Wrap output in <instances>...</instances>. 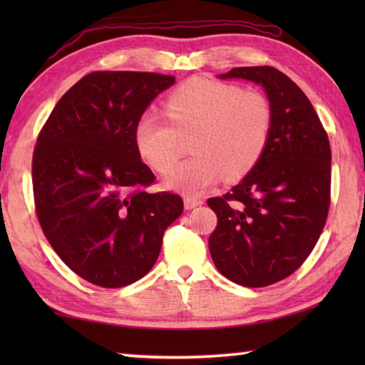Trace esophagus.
Listing matches in <instances>:
<instances>
[{"label":"esophagus","mask_w":365,"mask_h":365,"mask_svg":"<svg viewBox=\"0 0 365 365\" xmlns=\"http://www.w3.org/2000/svg\"><path fill=\"white\" fill-rule=\"evenodd\" d=\"M183 202H185V209H195L196 206H201L202 205V200H200V197L187 196L183 200Z\"/></svg>","instance_id":"esophagus-1"}]
</instances>
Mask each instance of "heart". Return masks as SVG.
Segmentation results:
<instances>
[{"label": "heart", "mask_w": 365, "mask_h": 365, "mask_svg": "<svg viewBox=\"0 0 365 365\" xmlns=\"http://www.w3.org/2000/svg\"><path fill=\"white\" fill-rule=\"evenodd\" d=\"M170 123L145 114L135 123V146L150 168L169 172L180 158V137L193 133V158L170 172L168 187L197 195L220 177L240 180L256 168L269 145L274 110L259 91L207 78H191L164 103Z\"/></svg>", "instance_id": "heart-1"}]
</instances>
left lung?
I'll return each mask as SVG.
<instances>
[{
    "label": "left lung",
    "instance_id": "left-lung-1",
    "mask_svg": "<svg viewBox=\"0 0 365 365\" xmlns=\"http://www.w3.org/2000/svg\"><path fill=\"white\" fill-rule=\"evenodd\" d=\"M219 77L262 85L274 110L269 145L256 168L232 191L207 200L217 215L209 237L215 267L238 285L261 288L299 269L324 230L330 141L307 96L275 67H235Z\"/></svg>",
    "mask_w": 365,
    "mask_h": 365
}]
</instances>
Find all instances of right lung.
<instances>
[{
  "label": "right lung",
  "mask_w": 365,
  "mask_h": 365,
  "mask_svg": "<svg viewBox=\"0 0 365 365\" xmlns=\"http://www.w3.org/2000/svg\"><path fill=\"white\" fill-rule=\"evenodd\" d=\"M175 83L153 72H91L61 98L36 138V217L71 270L103 288L140 280L156 262L182 197L148 193L156 180L133 130L150 103Z\"/></svg>",
  "instance_id": "1"
}]
</instances>
